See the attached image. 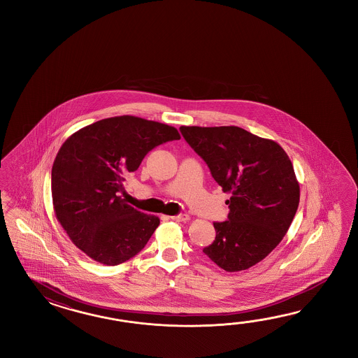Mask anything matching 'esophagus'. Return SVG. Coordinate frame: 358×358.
Here are the masks:
<instances>
[{
    "mask_svg": "<svg viewBox=\"0 0 358 358\" xmlns=\"http://www.w3.org/2000/svg\"><path fill=\"white\" fill-rule=\"evenodd\" d=\"M170 219L174 221H179V222H187V221L189 220V215H187V213H182V215L171 216Z\"/></svg>",
    "mask_w": 358,
    "mask_h": 358,
    "instance_id": "obj_1",
    "label": "esophagus"
}]
</instances>
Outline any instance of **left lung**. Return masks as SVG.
Segmentation results:
<instances>
[{"mask_svg": "<svg viewBox=\"0 0 358 358\" xmlns=\"http://www.w3.org/2000/svg\"><path fill=\"white\" fill-rule=\"evenodd\" d=\"M213 179L230 193L229 220L213 222L216 238L203 248L228 273L255 266L287 234L299 205L289 156L273 139L239 127H180Z\"/></svg>", "mask_w": 358, "mask_h": 358, "instance_id": "8db88e82", "label": "left lung"}]
</instances>
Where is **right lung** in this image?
<instances>
[{
	"mask_svg": "<svg viewBox=\"0 0 358 358\" xmlns=\"http://www.w3.org/2000/svg\"><path fill=\"white\" fill-rule=\"evenodd\" d=\"M174 139H180L174 127L122 115L87 125L62 143L51 174L55 215L88 257L115 266L145 248L160 219L122 199L124 176Z\"/></svg>",
	"mask_w": 358,
	"mask_h": 358,
	"instance_id": "obj_1",
	"label": "right lung"
}]
</instances>
